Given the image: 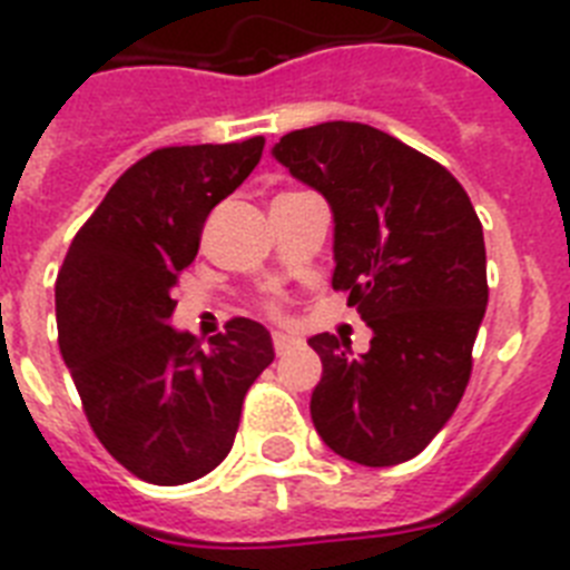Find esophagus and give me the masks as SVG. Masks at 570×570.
<instances>
[{"label": "esophagus", "mask_w": 570, "mask_h": 570, "mask_svg": "<svg viewBox=\"0 0 570 570\" xmlns=\"http://www.w3.org/2000/svg\"><path fill=\"white\" fill-rule=\"evenodd\" d=\"M272 344H275V353L284 355V353H289L292 346L298 344V341H295V335H289V333H275L272 335Z\"/></svg>", "instance_id": "34e87169"}]
</instances>
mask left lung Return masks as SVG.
Instances as JSON below:
<instances>
[{
  "instance_id": "1",
  "label": "left lung",
  "mask_w": 570,
  "mask_h": 570,
  "mask_svg": "<svg viewBox=\"0 0 570 570\" xmlns=\"http://www.w3.org/2000/svg\"><path fill=\"white\" fill-rule=\"evenodd\" d=\"M272 157L333 209V289L373 330L367 353L321 333L313 424L350 462L419 456L462 402L488 306L484 235L448 168L364 122L289 131Z\"/></svg>"
}]
</instances>
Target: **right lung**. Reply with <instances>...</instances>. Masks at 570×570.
Listing matches in <instances>:
<instances>
[{
	"instance_id": "add662e5",
	"label": "right lung",
	"mask_w": 570,
	"mask_h": 570,
	"mask_svg": "<svg viewBox=\"0 0 570 570\" xmlns=\"http://www.w3.org/2000/svg\"><path fill=\"white\" fill-rule=\"evenodd\" d=\"M261 155L264 137L157 148L108 189L57 275L59 353L88 424L142 482L186 484L224 462L275 358L257 321L232 318L209 346L168 324L206 217Z\"/></svg>"
}]
</instances>
